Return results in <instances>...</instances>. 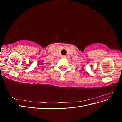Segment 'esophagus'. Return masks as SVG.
Here are the masks:
<instances>
[{"instance_id":"esophagus-1","label":"esophagus","mask_w":122,"mask_h":122,"mask_svg":"<svg viewBox=\"0 0 122 122\" xmlns=\"http://www.w3.org/2000/svg\"><path fill=\"white\" fill-rule=\"evenodd\" d=\"M61 57L62 58H65L66 57V55H61Z\"/></svg>"}]
</instances>
